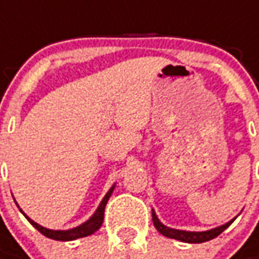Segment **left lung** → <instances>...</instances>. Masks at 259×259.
Masks as SVG:
<instances>
[{"mask_svg":"<svg viewBox=\"0 0 259 259\" xmlns=\"http://www.w3.org/2000/svg\"><path fill=\"white\" fill-rule=\"evenodd\" d=\"M234 219L229 221L228 223H225L222 226H218V228L205 230V232H186V230H178V229H170L168 226H165L163 223L159 222V219H158L155 212L152 209V222H154V226L157 228L158 232L169 237V239L180 240L183 243H204V241H209V240L215 239V237H218L219 234L222 233L225 229H228L233 223Z\"/></svg>","mask_w":259,"mask_h":259,"instance_id":"8db88e82","label":"left lung"}]
</instances>
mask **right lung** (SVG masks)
Returning a JSON list of instances; mask_svg holds the SVG:
<instances>
[{
    "instance_id": "add662e5",
    "label": "right lung",
    "mask_w": 259,
    "mask_h": 259,
    "mask_svg": "<svg viewBox=\"0 0 259 259\" xmlns=\"http://www.w3.org/2000/svg\"><path fill=\"white\" fill-rule=\"evenodd\" d=\"M113 189H115V185L108 190V193L105 194V197L102 198V201L100 202V205L97 208V211L93 213V217L89 219V221H85L84 223H81L80 226L73 229H69V230H51V229L44 228V226H40L38 223H36L33 219L26 215L25 212L20 209V212L25 215V218L29 221V222L34 226V228L40 232L41 234H44L46 237L48 239H53V240H58V241H70V240H76L80 239V237H85V236H90L94 232H97L98 229L101 228L102 221H104V211H105V205H107L108 200H109V197L112 194ZM16 202V201H15ZM16 205H18V202H16ZM19 206V205H18Z\"/></svg>"
}]
</instances>
